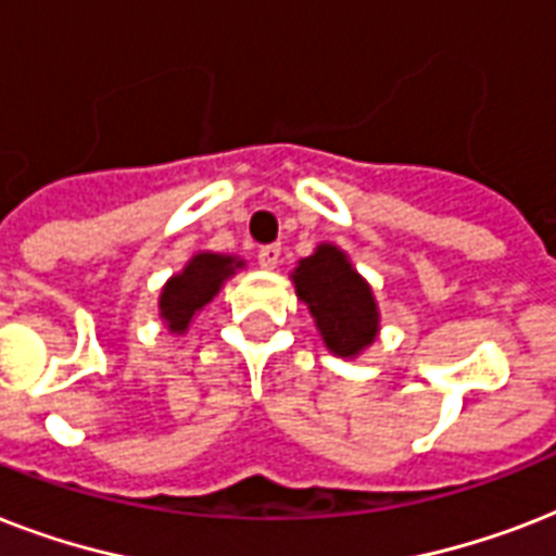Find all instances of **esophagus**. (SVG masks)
I'll use <instances>...</instances> for the list:
<instances>
[{
  "label": "esophagus",
  "mask_w": 556,
  "mask_h": 556,
  "mask_svg": "<svg viewBox=\"0 0 556 556\" xmlns=\"http://www.w3.org/2000/svg\"><path fill=\"white\" fill-rule=\"evenodd\" d=\"M279 256H282V248H279V244H265V248H260V265L265 270L277 268Z\"/></svg>",
  "instance_id": "obj_1"
}]
</instances>
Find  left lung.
<instances>
[{"mask_svg": "<svg viewBox=\"0 0 556 556\" xmlns=\"http://www.w3.org/2000/svg\"><path fill=\"white\" fill-rule=\"evenodd\" d=\"M291 282L331 355L352 361L378 340L380 308L375 291L338 244H317L312 256L296 262Z\"/></svg>", "mask_w": 556, "mask_h": 556, "instance_id": "obj_1", "label": "left lung"}]
</instances>
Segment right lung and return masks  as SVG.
<instances>
[{"mask_svg": "<svg viewBox=\"0 0 556 556\" xmlns=\"http://www.w3.org/2000/svg\"><path fill=\"white\" fill-rule=\"evenodd\" d=\"M244 268V260L230 253L199 251L192 253L187 265L164 282L159 296V317L169 334H187L195 314L222 291L236 270Z\"/></svg>", "mask_w": 556, "mask_h": 556, "instance_id": "obj_1", "label": "right lung"}]
</instances>
